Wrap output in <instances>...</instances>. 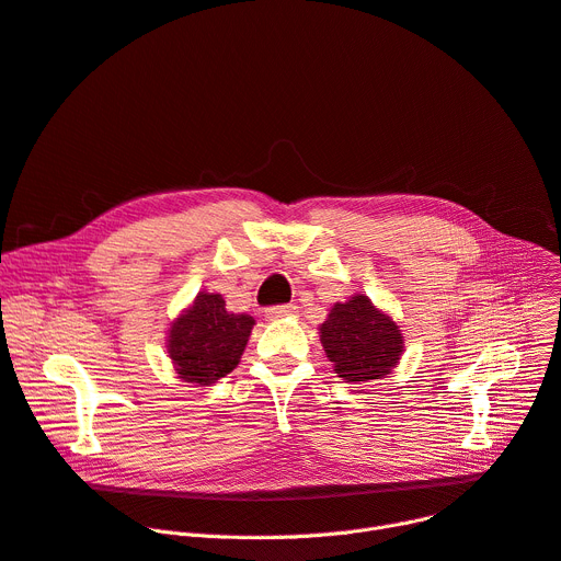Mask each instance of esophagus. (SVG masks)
<instances>
[{"instance_id": "34e87169", "label": "esophagus", "mask_w": 561, "mask_h": 561, "mask_svg": "<svg viewBox=\"0 0 561 561\" xmlns=\"http://www.w3.org/2000/svg\"><path fill=\"white\" fill-rule=\"evenodd\" d=\"M294 310H296V306H291V304H283V306H272V308H267L265 312H267V317H270V319H280V317L294 314Z\"/></svg>"}]
</instances>
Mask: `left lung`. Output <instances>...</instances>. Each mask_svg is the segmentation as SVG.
Wrapping results in <instances>:
<instances>
[{
	"mask_svg": "<svg viewBox=\"0 0 561 561\" xmlns=\"http://www.w3.org/2000/svg\"><path fill=\"white\" fill-rule=\"evenodd\" d=\"M319 331L328 359L346 382L385 378L403 351L399 325L362 294L337 304Z\"/></svg>",
	"mask_w": 561,
	"mask_h": 561,
	"instance_id": "obj_1",
	"label": "left lung"
}]
</instances>
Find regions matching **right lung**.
<instances>
[{"label": "right lung", "instance_id": "1", "mask_svg": "<svg viewBox=\"0 0 561 561\" xmlns=\"http://www.w3.org/2000/svg\"><path fill=\"white\" fill-rule=\"evenodd\" d=\"M253 317L230 314L221 294H199L194 306L172 323L170 357L187 382L213 385L233 371L249 342Z\"/></svg>", "mask_w": 561, "mask_h": 561}]
</instances>
